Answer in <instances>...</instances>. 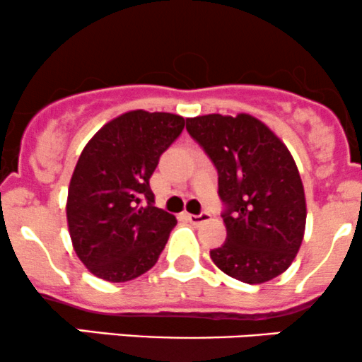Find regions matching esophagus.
Instances as JSON below:
<instances>
[{
    "mask_svg": "<svg viewBox=\"0 0 362 362\" xmlns=\"http://www.w3.org/2000/svg\"><path fill=\"white\" fill-rule=\"evenodd\" d=\"M186 218H188L189 222H192L193 226H200L203 222H206L210 218V214L209 212H202L198 215H193V214H186Z\"/></svg>",
    "mask_w": 362,
    "mask_h": 362,
    "instance_id": "1",
    "label": "esophagus"
}]
</instances>
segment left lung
Wrapping results in <instances>:
<instances>
[{
	"label": "left lung",
	"instance_id": "left-lung-1",
	"mask_svg": "<svg viewBox=\"0 0 362 362\" xmlns=\"http://www.w3.org/2000/svg\"><path fill=\"white\" fill-rule=\"evenodd\" d=\"M186 129L218 173L227 239L210 251L224 274L263 284L291 267L306 227V198L289 148L245 115L188 117Z\"/></svg>",
	"mask_w": 362,
	"mask_h": 362
}]
</instances>
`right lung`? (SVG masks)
<instances>
[{"instance_id": "obj_1", "label": "right lung", "mask_w": 362, "mask_h": 362, "mask_svg": "<svg viewBox=\"0 0 362 362\" xmlns=\"http://www.w3.org/2000/svg\"><path fill=\"white\" fill-rule=\"evenodd\" d=\"M182 128L185 117L138 109L104 124L80 153L66 218L73 250L95 277L127 282L159 259L177 221L153 205L150 176Z\"/></svg>"}]
</instances>
